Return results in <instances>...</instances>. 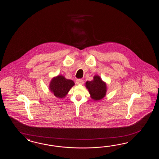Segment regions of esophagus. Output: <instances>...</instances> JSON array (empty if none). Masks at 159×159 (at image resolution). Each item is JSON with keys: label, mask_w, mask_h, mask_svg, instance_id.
<instances>
[{"label": "esophagus", "mask_w": 159, "mask_h": 159, "mask_svg": "<svg viewBox=\"0 0 159 159\" xmlns=\"http://www.w3.org/2000/svg\"><path fill=\"white\" fill-rule=\"evenodd\" d=\"M76 83L78 84H83L84 83V81L83 80H82L81 79H77L76 80Z\"/></svg>", "instance_id": "esophagus-1"}]
</instances>
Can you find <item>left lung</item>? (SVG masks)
Wrapping results in <instances>:
<instances>
[{
    "label": "left lung",
    "mask_w": 159,
    "mask_h": 159,
    "mask_svg": "<svg viewBox=\"0 0 159 159\" xmlns=\"http://www.w3.org/2000/svg\"><path fill=\"white\" fill-rule=\"evenodd\" d=\"M85 86L91 95V98L94 100H99L106 96L107 85L98 75L93 77L92 81H87Z\"/></svg>",
    "instance_id": "1"
}]
</instances>
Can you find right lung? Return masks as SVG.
<instances>
[{
    "label": "right lung",
    "instance_id": "1",
    "mask_svg": "<svg viewBox=\"0 0 159 159\" xmlns=\"http://www.w3.org/2000/svg\"><path fill=\"white\" fill-rule=\"evenodd\" d=\"M74 85L72 80L66 79L62 75H58L50 82L49 90L57 98H63Z\"/></svg>",
    "mask_w": 159,
    "mask_h": 159
}]
</instances>
